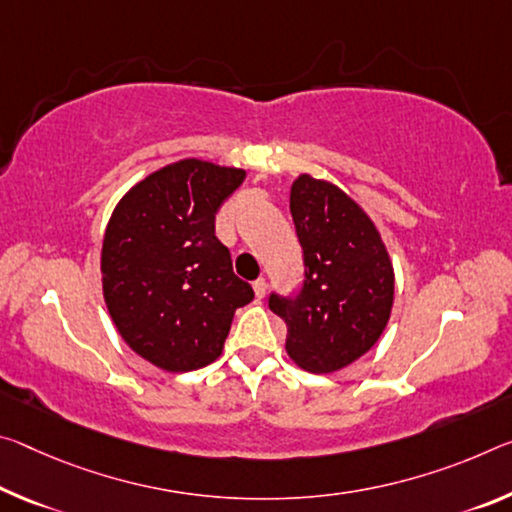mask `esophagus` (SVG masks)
<instances>
[{
	"mask_svg": "<svg viewBox=\"0 0 512 512\" xmlns=\"http://www.w3.org/2000/svg\"><path fill=\"white\" fill-rule=\"evenodd\" d=\"M253 289H255V296L257 298H264L266 296V289H269V287H266V280L264 278H259V280L253 282Z\"/></svg>",
	"mask_w": 512,
	"mask_h": 512,
	"instance_id": "obj_1",
	"label": "esophagus"
}]
</instances>
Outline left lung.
<instances>
[{"instance_id":"1","label":"left lung","mask_w":512,"mask_h":512,"mask_svg":"<svg viewBox=\"0 0 512 512\" xmlns=\"http://www.w3.org/2000/svg\"><path fill=\"white\" fill-rule=\"evenodd\" d=\"M289 209L305 257L298 298H269L287 323L285 351L300 369L335 373L360 360L387 328L394 264L376 223L346 191L300 173Z\"/></svg>"}]
</instances>
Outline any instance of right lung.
I'll return each instance as SVG.
<instances>
[{"instance_id":"right-lung-1","label":"right lung","mask_w":512,"mask_h":512,"mask_svg":"<svg viewBox=\"0 0 512 512\" xmlns=\"http://www.w3.org/2000/svg\"><path fill=\"white\" fill-rule=\"evenodd\" d=\"M246 170L180 159L136 182L104 230L100 273L113 326L168 373L221 358L234 312L255 298L232 271L214 218Z\"/></svg>"}]
</instances>
